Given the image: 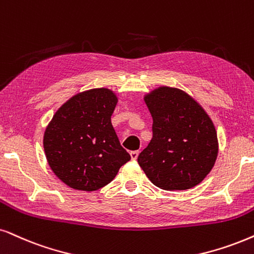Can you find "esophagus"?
I'll list each match as a JSON object with an SVG mask.
<instances>
[{
    "mask_svg": "<svg viewBox=\"0 0 254 254\" xmlns=\"http://www.w3.org/2000/svg\"><path fill=\"white\" fill-rule=\"evenodd\" d=\"M138 155H139V151H131V152H130L131 159H132V160H136L138 158Z\"/></svg>",
    "mask_w": 254,
    "mask_h": 254,
    "instance_id": "1",
    "label": "esophagus"
}]
</instances>
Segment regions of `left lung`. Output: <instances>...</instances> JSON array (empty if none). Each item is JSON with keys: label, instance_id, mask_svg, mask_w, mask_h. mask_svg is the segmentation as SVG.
Returning <instances> with one entry per match:
<instances>
[{"label": "left lung", "instance_id": "left-lung-1", "mask_svg": "<svg viewBox=\"0 0 254 254\" xmlns=\"http://www.w3.org/2000/svg\"><path fill=\"white\" fill-rule=\"evenodd\" d=\"M152 116V139L138 164L156 186L168 191L194 188L210 173L218 138L207 112L181 89L159 86L144 96Z\"/></svg>", "mask_w": 254, "mask_h": 254}]
</instances>
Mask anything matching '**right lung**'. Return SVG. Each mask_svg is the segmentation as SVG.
Wrapping results in <instances>:
<instances>
[{
  "label": "right lung",
  "mask_w": 254,
  "mask_h": 254,
  "mask_svg": "<svg viewBox=\"0 0 254 254\" xmlns=\"http://www.w3.org/2000/svg\"><path fill=\"white\" fill-rule=\"evenodd\" d=\"M117 102L116 94L107 88L78 92L48 124L43 137L48 164L69 188L98 190L131 159L111 124Z\"/></svg>",
  "instance_id": "right-lung-1"
}]
</instances>
